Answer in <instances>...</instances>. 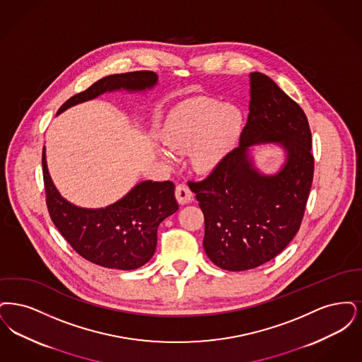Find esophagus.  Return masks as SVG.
<instances>
[{
    "mask_svg": "<svg viewBox=\"0 0 362 362\" xmlns=\"http://www.w3.org/2000/svg\"><path fill=\"white\" fill-rule=\"evenodd\" d=\"M192 197H193V194H192V192H190V189H189L187 184L177 185V188H175V199H177V202L180 204H188L189 202L192 200Z\"/></svg>",
    "mask_w": 362,
    "mask_h": 362,
    "instance_id": "1",
    "label": "esophagus"
}]
</instances>
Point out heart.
I'll return each mask as SVG.
<instances>
[{
  "label": "heart",
  "mask_w": 362,
  "mask_h": 362,
  "mask_svg": "<svg viewBox=\"0 0 362 362\" xmlns=\"http://www.w3.org/2000/svg\"><path fill=\"white\" fill-rule=\"evenodd\" d=\"M245 126L243 112L211 98L193 100L174 110L162 129V141L174 154H188L197 172H215L231 154ZM162 159L173 163L175 157L158 148Z\"/></svg>",
  "instance_id": "1"
}]
</instances>
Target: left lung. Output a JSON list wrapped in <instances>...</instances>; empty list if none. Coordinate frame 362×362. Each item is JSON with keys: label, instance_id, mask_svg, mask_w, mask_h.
Here are the masks:
<instances>
[{"label": "left lung", "instance_id": "obj_1", "mask_svg": "<svg viewBox=\"0 0 362 362\" xmlns=\"http://www.w3.org/2000/svg\"><path fill=\"white\" fill-rule=\"evenodd\" d=\"M247 124L239 147L200 182H189L204 214L203 246L224 270L242 272L273 259L299 231L313 185L311 129L298 103L262 73L250 74ZM273 142L286 153L279 173L261 174L250 147Z\"/></svg>", "mask_w": 362, "mask_h": 362}]
</instances>
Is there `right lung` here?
<instances>
[{
  "label": "right lung",
  "instance_id": "add662e5",
  "mask_svg": "<svg viewBox=\"0 0 362 362\" xmlns=\"http://www.w3.org/2000/svg\"><path fill=\"white\" fill-rule=\"evenodd\" d=\"M157 82L154 71L108 76L69 98L58 115L107 92H143L154 88ZM42 165L51 221L81 257L95 265L120 270L138 269L151 259L157 247L159 223L178 209L172 181H143L119 202L89 209L69 203L55 188L48 173L45 147Z\"/></svg>",
  "mask_w": 362,
  "mask_h": 362
}]
</instances>
